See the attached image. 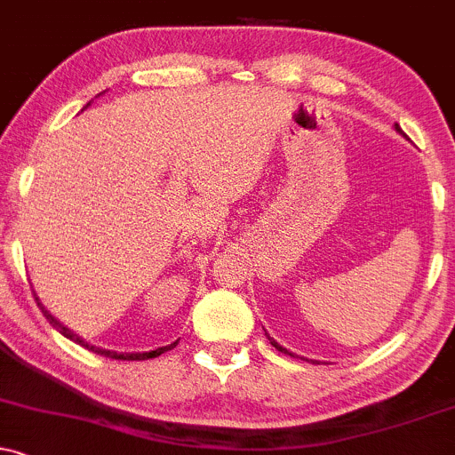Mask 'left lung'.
<instances>
[{"instance_id": "obj_1", "label": "left lung", "mask_w": 455, "mask_h": 455, "mask_svg": "<svg viewBox=\"0 0 455 455\" xmlns=\"http://www.w3.org/2000/svg\"><path fill=\"white\" fill-rule=\"evenodd\" d=\"M395 130H397V132H399V134H403V130H402V128H399V125H397V124H395ZM265 334H267V331H265ZM268 340H271V345H273V347H275V349H277V351H282V354H288V355H292V358H297V355H295V354H291V351H288V349H284V347H282L280 343H277V340H273V339H271V336H268Z\"/></svg>"}]
</instances>
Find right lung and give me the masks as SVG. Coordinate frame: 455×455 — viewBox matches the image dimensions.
Returning <instances> with one entry per match:
<instances>
[{
  "label": "right lung",
  "instance_id": "add662e5",
  "mask_svg": "<svg viewBox=\"0 0 455 455\" xmlns=\"http://www.w3.org/2000/svg\"><path fill=\"white\" fill-rule=\"evenodd\" d=\"M104 92H106V91H104ZM100 95H101V92H100ZM89 106H91V101H89V104L84 106V108H89ZM34 295H36V292H34ZM36 304H38V307H41V312H43V315L47 316V321H50V323H52L53 327H56V330L60 331V334L65 336V339H69V340H73V343H77V345L86 347V349L92 351V354H100V355H104V358H112V360H148V358H158L160 354H164V351L173 349V347L178 345V340H175V343H171V345H164V347H158V349H154V351H143V354H140V351H132V354H128V351H112V349H101V347H95V345L86 343V340L82 339V336H77L76 331L69 330V327H67V325H62L60 321H58L56 316H53L52 312L47 310V307L41 304V299H38V297H36Z\"/></svg>",
  "mask_w": 455,
  "mask_h": 455
}]
</instances>
